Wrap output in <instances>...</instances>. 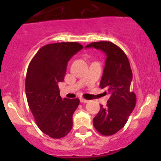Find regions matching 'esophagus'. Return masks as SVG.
<instances>
[{
	"label": "esophagus",
	"mask_w": 161,
	"mask_h": 161,
	"mask_svg": "<svg viewBox=\"0 0 161 161\" xmlns=\"http://www.w3.org/2000/svg\"><path fill=\"white\" fill-rule=\"evenodd\" d=\"M80 102H82V103H87L89 101L86 100V99H84L83 97H80Z\"/></svg>",
	"instance_id": "obj_1"
}]
</instances>
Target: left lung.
<instances>
[{"mask_svg": "<svg viewBox=\"0 0 161 161\" xmlns=\"http://www.w3.org/2000/svg\"><path fill=\"white\" fill-rule=\"evenodd\" d=\"M85 47L102 50L106 55L100 88L106 89L110 97L106 108L100 106V111L93 119V126L102 136H112L125 126L136 104V94L130 91V63L123 50L111 42H93Z\"/></svg>", "mask_w": 161, "mask_h": 161, "instance_id": "obj_1", "label": "left lung"}]
</instances>
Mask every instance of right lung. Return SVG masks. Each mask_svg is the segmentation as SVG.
<instances>
[{"label": "right lung", "instance_id": "1", "mask_svg": "<svg viewBox=\"0 0 161 161\" xmlns=\"http://www.w3.org/2000/svg\"><path fill=\"white\" fill-rule=\"evenodd\" d=\"M83 48L76 42L42 47L31 59L25 77V94L36 124L52 139L64 137L72 127V114L80 100L62 98L59 82L64 79L68 62Z\"/></svg>", "mask_w": 161, "mask_h": 161}]
</instances>
